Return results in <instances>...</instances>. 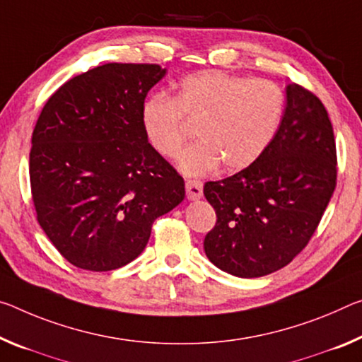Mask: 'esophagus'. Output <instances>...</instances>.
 I'll list each match as a JSON object with an SVG mask.
<instances>
[{"instance_id":"34e87169","label":"esophagus","mask_w":362,"mask_h":362,"mask_svg":"<svg viewBox=\"0 0 362 362\" xmlns=\"http://www.w3.org/2000/svg\"><path fill=\"white\" fill-rule=\"evenodd\" d=\"M185 188L187 198L190 199V202H194V199H199L203 197V183L199 180H187Z\"/></svg>"}]
</instances>
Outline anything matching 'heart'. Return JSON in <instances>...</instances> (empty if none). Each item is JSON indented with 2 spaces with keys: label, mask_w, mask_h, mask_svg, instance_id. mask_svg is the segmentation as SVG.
<instances>
[{
  "label": "heart",
  "mask_w": 362,
  "mask_h": 362,
  "mask_svg": "<svg viewBox=\"0 0 362 362\" xmlns=\"http://www.w3.org/2000/svg\"><path fill=\"white\" fill-rule=\"evenodd\" d=\"M285 95L271 80H250L221 71H202L180 80L175 98L154 93L141 103L140 122L160 156L174 158L187 140L185 117L198 124L199 141L179 156L188 175H203L222 164L227 172L256 163L277 135Z\"/></svg>",
  "instance_id": "heart-1"
}]
</instances>
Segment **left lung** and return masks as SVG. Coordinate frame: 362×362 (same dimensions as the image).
<instances>
[{"instance_id":"8db88e82","label":"left lung","mask_w":362,"mask_h":362,"mask_svg":"<svg viewBox=\"0 0 362 362\" xmlns=\"http://www.w3.org/2000/svg\"><path fill=\"white\" fill-rule=\"evenodd\" d=\"M285 93L282 124L262 156L232 177L204 183V197L217 216L204 238V253L235 277H262L293 261L335 190L329 114L300 85H286Z\"/></svg>"}]
</instances>
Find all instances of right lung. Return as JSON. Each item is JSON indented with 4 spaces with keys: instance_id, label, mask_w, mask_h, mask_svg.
I'll use <instances>...</instances> for the list:
<instances>
[{
    "instance_id": "obj_1",
    "label": "right lung",
    "mask_w": 362,
    "mask_h": 362,
    "mask_svg": "<svg viewBox=\"0 0 362 362\" xmlns=\"http://www.w3.org/2000/svg\"><path fill=\"white\" fill-rule=\"evenodd\" d=\"M168 69L109 62L51 96L32 135L30 187L40 227L85 271L139 257L151 226L185 198L177 170L148 143L141 103Z\"/></svg>"
}]
</instances>
